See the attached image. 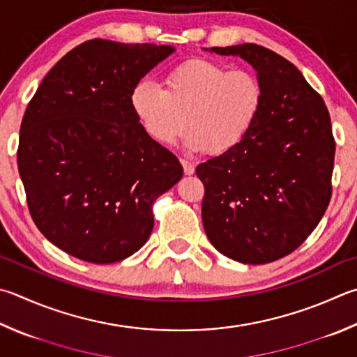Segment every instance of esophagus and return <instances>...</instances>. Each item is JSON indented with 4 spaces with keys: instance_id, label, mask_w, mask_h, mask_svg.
Instances as JSON below:
<instances>
[{
    "instance_id": "obj_1",
    "label": "esophagus",
    "mask_w": 357,
    "mask_h": 357,
    "mask_svg": "<svg viewBox=\"0 0 357 357\" xmlns=\"http://www.w3.org/2000/svg\"><path fill=\"white\" fill-rule=\"evenodd\" d=\"M181 164H183V168H184V173L185 174H189V176H190V174L195 173V164H193V162L183 159V160H181Z\"/></svg>"
}]
</instances>
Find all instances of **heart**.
Wrapping results in <instances>:
<instances>
[{
	"mask_svg": "<svg viewBox=\"0 0 357 357\" xmlns=\"http://www.w3.org/2000/svg\"><path fill=\"white\" fill-rule=\"evenodd\" d=\"M129 105L142 129L158 144H174L189 125V150L225 154L241 145L255 126L264 86L250 70L190 59L168 71L164 89L153 81L135 84Z\"/></svg>",
	"mask_w": 357,
	"mask_h": 357,
	"instance_id": "b5f03b06",
	"label": "heart"
}]
</instances>
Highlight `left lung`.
I'll use <instances>...</instances> for the list:
<instances>
[{
    "label": "left lung",
    "mask_w": 357,
    "mask_h": 357,
    "mask_svg": "<svg viewBox=\"0 0 357 357\" xmlns=\"http://www.w3.org/2000/svg\"><path fill=\"white\" fill-rule=\"evenodd\" d=\"M204 51L241 57L264 86L262 111L242 144L197 167L206 236L232 261H278L306 241L331 199L329 112L301 71L275 51L255 43Z\"/></svg>",
    "instance_id": "1"
}]
</instances>
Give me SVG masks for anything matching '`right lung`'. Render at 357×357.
Segmentation results:
<instances>
[{
  "mask_svg": "<svg viewBox=\"0 0 357 357\" xmlns=\"http://www.w3.org/2000/svg\"><path fill=\"white\" fill-rule=\"evenodd\" d=\"M170 45L84 42L43 77L26 107L17 162L32 220L57 248L114 264L146 243L153 204L183 178L129 96Z\"/></svg>",
  "mask_w": 357,
  "mask_h": 357,
  "instance_id": "obj_1",
  "label": "right lung"
}]
</instances>
